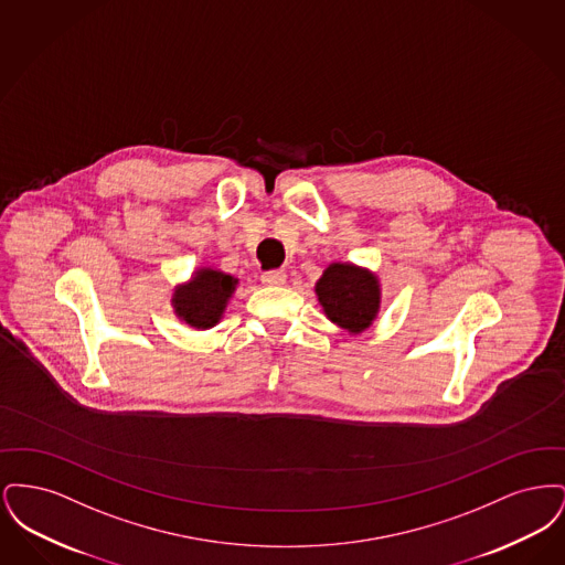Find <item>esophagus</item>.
Listing matches in <instances>:
<instances>
[{
    "instance_id": "1",
    "label": "esophagus",
    "mask_w": 565,
    "mask_h": 565,
    "mask_svg": "<svg viewBox=\"0 0 565 565\" xmlns=\"http://www.w3.org/2000/svg\"><path fill=\"white\" fill-rule=\"evenodd\" d=\"M260 279H263V284H267V286H281V284H286V273L279 269L265 270Z\"/></svg>"
}]
</instances>
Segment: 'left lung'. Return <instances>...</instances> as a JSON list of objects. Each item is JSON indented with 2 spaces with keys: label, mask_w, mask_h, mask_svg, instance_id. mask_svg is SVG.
<instances>
[{
  "label": "left lung",
  "mask_w": 565,
  "mask_h": 565,
  "mask_svg": "<svg viewBox=\"0 0 565 565\" xmlns=\"http://www.w3.org/2000/svg\"><path fill=\"white\" fill-rule=\"evenodd\" d=\"M326 316L350 330H366L379 311V286L366 270L353 265H330L316 286Z\"/></svg>",
  "instance_id": "obj_1"
}]
</instances>
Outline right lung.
<instances>
[{
    "label": "right lung",
    "instance_id": "1",
    "mask_svg": "<svg viewBox=\"0 0 565 565\" xmlns=\"http://www.w3.org/2000/svg\"><path fill=\"white\" fill-rule=\"evenodd\" d=\"M237 279L220 270L203 269L189 286L175 290L173 307L184 322L194 328H212L224 313L226 300L235 292Z\"/></svg>",
    "mask_w": 565,
    "mask_h": 565
}]
</instances>
